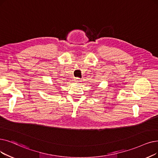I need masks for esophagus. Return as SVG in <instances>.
I'll return each mask as SVG.
<instances>
[{
  "label": "esophagus",
  "instance_id": "obj_1",
  "mask_svg": "<svg viewBox=\"0 0 158 158\" xmlns=\"http://www.w3.org/2000/svg\"><path fill=\"white\" fill-rule=\"evenodd\" d=\"M74 81L76 82V83H79V82H81V79L78 78V77H75L74 79Z\"/></svg>",
  "mask_w": 158,
  "mask_h": 158
}]
</instances>
